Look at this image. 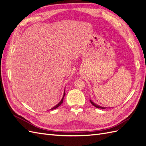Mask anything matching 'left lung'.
<instances>
[{
    "label": "left lung",
    "instance_id": "1",
    "mask_svg": "<svg viewBox=\"0 0 146 146\" xmlns=\"http://www.w3.org/2000/svg\"><path fill=\"white\" fill-rule=\"evenodd\" d=\"M90 102L91 103V104L92 105H94L95 107H96V108H102V109H104V108H105V107H100V106H99V105H97V104H94L93 102H92L91 99L90 100Z\"/></svg>",
    "mask_w": 146,
    "mask_h": 146
}]
</instances>
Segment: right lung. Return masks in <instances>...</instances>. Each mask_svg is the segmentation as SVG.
<instances>
[{
    "label": "right lung",
    "instance_id": "1",
    "mask_svg": "<svg viewBox=\"0 0 146 146\" xmlns=\"http://www.w3.org/2000/svg\"><path fill=\"white\" fill-rule=\"evenodd\" d=\"M65 94H65V91H64V94H63V98H62V99H61V101L60 102H59L58 104H57L56 105H55V107H54L53 108H52L50 109V110H54V109H55V108H58V107H59V106H60V105H61V104H62V103H63V99H64V97Z\"/></svg>",
    "mask_w": 146,
    "mask_h": 146
}]
</instances>
